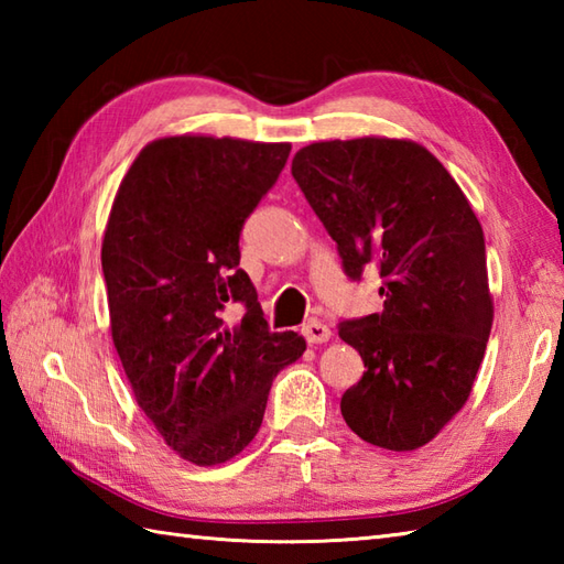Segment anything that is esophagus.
<instances>
[{"instance_id": "esophagus-1", "label": "esophagus", "mask_w": 564, "mask_h": 564, "mask_svg": "<svg viewBox=\"0 0 564 564\" xmlns=\"http://www.w3.org/2000/svg\"><path fill=\"white\" fill-rule=\"evenodd\" d=\"M303 337H305L307 344H325V341H329L332 332H329V327L325 325V322L310 319L307 325H303Z\"/></svg>"}]
</instances>
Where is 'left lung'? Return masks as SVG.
I'll return each mask as SVG.
<instances>
[{
  "instance_id": "8db88e82",
  "label": "left lung",
  "mask_w": 564,
  "mask_h": 564,
  "mask_svg": "<svg viewBox=\"0 0 564 564\" xmlns=\"http://www.w3.org/2000/svg\"><path fill=\"white\" fill-rule=\"evenodd\" d=\"M291 172L344 273L361 281L376 267L382 279V313L339 322L366 366L341 398L346 424L388 451L424 446L470 398L492 329L482 227L412 140L313 142Z\"/></svg>"
}]
</instances>
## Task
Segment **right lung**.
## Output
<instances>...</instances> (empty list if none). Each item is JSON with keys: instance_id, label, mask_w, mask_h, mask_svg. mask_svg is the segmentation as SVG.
<instances>
[{"instance_id": "obj_1", "label": "right lung", "mask_w": 564, "mask_h": 564, "mask_svg": "<svg viewBox=\"0 0 564 564\" xmlns=\"http://www.w3.org/2000/svg\"><path fill=\"white\" fill-rule=\"evenodd\" d=\"M289 142L176 135L138 154L101 247L111 334L140 410L166 446L218 465L249 446L279 370L303 356L271 332L239 235L289 162ZM237 302V326L221 317Z\"/></svg>"}]
</instances>
